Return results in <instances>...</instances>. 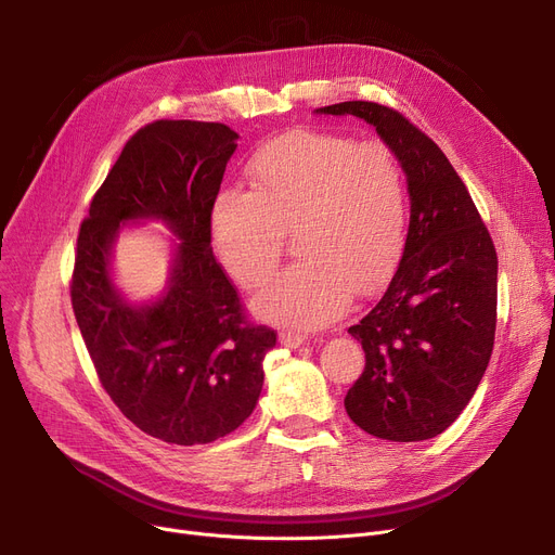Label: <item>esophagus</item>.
<instances>
[{
	"mask_svg": "<svg viewBox=\"0 0 555 555\" xmlns=\"http://www.w3.org/2000/svg\"><path fill=\"white\" fill-rule=\"evenodd\" d=\"M279 341H281L283 346L297 348V346L306 344V335H301V333H295V331H281V335H279Z\"/></svg>",
	"mask_w": 555,
	"mask_h": 555,
	"instance_id": "esophagus-1",
	"label": "esophagus"
}]
</instances>
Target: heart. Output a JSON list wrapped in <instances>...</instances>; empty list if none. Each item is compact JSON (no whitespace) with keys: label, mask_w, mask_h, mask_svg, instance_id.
Here are the masks:
<instances>
[{"label":"heart","mask_w":555,"mask_h":555,"mask_svg":"<svg viewBox=\"0 0 555 555\" xmlns=\"http://www.w3.org/2000/svg\"><path fill=\"white\" fill-rule=\"evenodd\" d=\"M247 191H222L211 241L231 279L266 285L293 231L289 266L256 310L299 331L322 328L391 274L410 227V186L398 153L371 139L297 130L268 141L247 166Z\"/></svg>","instance_id":"obj_1"}]
</instances>
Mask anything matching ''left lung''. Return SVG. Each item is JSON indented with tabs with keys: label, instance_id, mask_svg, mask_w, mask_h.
Wrapping results in <instances>:
<instances>
[{
	"label": "left lung",
	"instance_id": "1",
	"mask_svg": "<svg viewBox=\"0 0 555 555\" xmlns=\"http://www.w3.org/2000/svg\"><path fill=\"white\" fill-rule=\"evenodd\" d=\"M353 114L398 153L412 197L410 231L385 295L348 328L364 371L344 406L364 431L396 443L448 429L475 396L498 326V251L450 159L393 107L326 105Z\"/></svg>",
	"mask_w": 555,
	"mask_h": 555
}]
</instances>
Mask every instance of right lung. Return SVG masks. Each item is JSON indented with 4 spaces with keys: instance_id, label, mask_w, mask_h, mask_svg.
<instances>
[{
    "instance_id": "right-lung-1",
    "label": "right lung",
    "mask_w": 555,
    "mask_h": 555,
    "mask_svg": "<svg viewBox=\"0 0 555 555\" xmlns=\"http://www.w3.org/2000/svg\"><path fill=\"white\" fill-rule=\"evenodd\" d=\"M238 134L224 124L153 121L137 130L80 222L72 308L96 375L121 414L164 443L199 446L241 427L262 389L276 333L247 319L211 251V209ZM164 219L179 244L169 293L126 305L108 281L121 221Z\"/></svg>"
}]
</instances>
